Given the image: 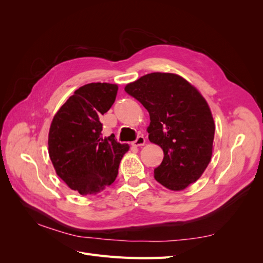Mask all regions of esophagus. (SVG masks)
<instances>
[{"instance_id": "1", "label": "esophagus", "mask_w": 263, "mask_h": 263, "mask_svg": "<svg viewBox=\"0 0 263 263\" xmlns=\"http://www.w3.org/2000/svg\"><path fill=\"white\" fill-rule=\"evenodd\" d=\"M145 137L144 136H138L136 140L132 142V145L135 147H139V146H144L145 145Z\"/></svg>"}]
</instances>
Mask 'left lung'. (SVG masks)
<instances>
[{"instance_id": "1", "label": "left lung", "mask_w": 263, "mask_h": 263, "mask_svg": "<svg viewBox=\"0 0 263 263\" xmlns=\"http://www.w3.org/2000/svg\"><path fill=\"white\" fill-rule=\"evenodd\" d=\"M148 110L149 140L163 150L155 179L181 191L201 178L211 161L215 124L208 102L185 79L154 72L125 86Z\"/></svg>"}]
</instances>
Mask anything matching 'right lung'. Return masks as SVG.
Returning a JSON list of instances; mask_svg holds the SVG:
<instances>
[{
  "label": "right lung",
  "instance_id": "1",
  "mask_svg": "<svg viewBox=\"0 0 263 263\" xmlns=\"http://www.w3.org/2000/svg\"><path fill=\"white\" fill-rule=\"evenodd\" d=\"M118 86L89 83L74 92L50 125L48 153L58 177L81 195L97 194L115 181L127 144L114 135L102 137L104 115L115 102Z\"/></svg>",
  "mask_w": 263,
  "mask_h": 263
}]
</instances>
